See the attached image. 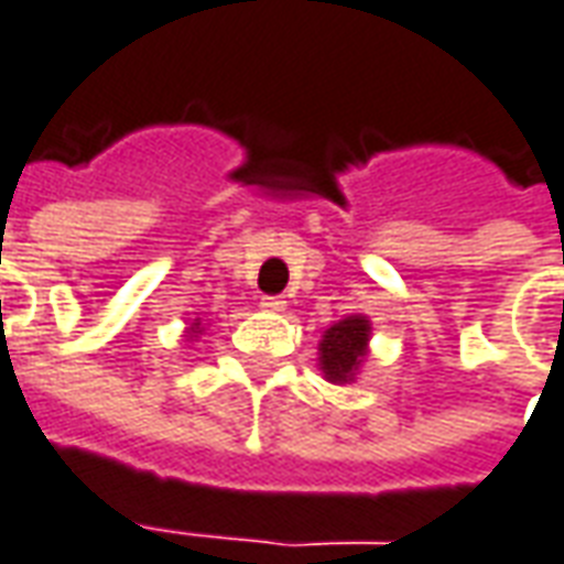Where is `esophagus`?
Instances as JSON below:
<instances>
[{"instance_id":"1","label":"esophagus","mask_w":564,"mask_h":564,"mask_svg":"<svg viewBox=\"0 0 564 564\" xmlns=\"http://www.w3.org/2000/svg\"><path fill=\"white\" fill-rule=\"evenodd\" d=\"M261 306H264L267 312H282V310H285V300H282V297H264V300H261Z\"/></svg>"}]
</instances>
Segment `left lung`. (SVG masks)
<instances>
[{
    "mask_svg": "<svg viewBox=\"0 0 564 564\" xmlns=\"http://www.w3.org/2000/svg\"><path fill=\"white\" fill-rule=\"evenodd\" d=\"M369 330L372 327L364 315H348V318L330 324L324 330V339L318 345V367H322L327 381H333V384L355 381L357 369L369 351Z\"/></svg>",
    "mask_w": 564,
    "mask_h": 564,
    "instance_id": "left-lung-1",
    "label": "left lung"
}]
</instances>
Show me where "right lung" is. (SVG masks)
<instances>
[{
	"label": "right lung",
	"mask_w": 564,
	"mask_h": 564,
	"mask_svg": "<svg viewBox=\"0 0 564 564\" xmlns=\"http://www.w3.org/2000/svg\"><path fill=\"white\" fill-rule=\"evenodd\" d=\"M188 333H192V336H197V333H200V322L192 324V327H188Z\"/></svg>",
	"instance_id": "1"
}]
</instances>
